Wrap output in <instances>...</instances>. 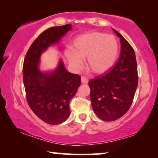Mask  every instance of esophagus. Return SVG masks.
Returning a JSON list of instances; mask_svg holds the SVG:
<instances>
[{
  "mask_svg": "<svg viewBox=\"0 0 158 158\" xmlns=\"http://www.w3.org/2000/svg\"><path fill=\"white\" fill-rule=\"evenodd\" d=\"M81 83H83V84H88V83H89V79H88L85 77L82 76L81 77Z\"/></svg>",
  "mask_w": 158,
  "mask_h": 158,
  "instance_id": "esophagus-1",
  "label": "esophagus"
}]
</instances>
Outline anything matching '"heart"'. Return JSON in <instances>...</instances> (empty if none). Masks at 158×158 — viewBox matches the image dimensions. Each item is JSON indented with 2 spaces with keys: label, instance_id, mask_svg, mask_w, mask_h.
<instances>
[{
  "label": "heart",
  "instance_id": "obj_1",
  "mask_svg": "<svg viewBox=\"0 0 158 158\" xmlns=\"http://www.w3.org/2000/svg\"><path fill=\"white\" fill-rule=\"evenodd\" d=\"M73 51L66 52L69 63L75 69L82 66L86 58L87 67L95 74L107 71L116 61L118 44L114 36L92 31L81 35L74 40Z\"/></svg>",
  "mask_w": 158,
  "mask_h": 158
}]
</instances>
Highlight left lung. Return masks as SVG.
Listing matches in <instances>:
<instances>
[{"label": "left lung", "instance_id": "8db88e82", "mask_svg": "<svg viewBox=\"0 0 158 158\" xmlns=\"http://www.w3.org/2000/svg\"><path fill=\"white\" fill-rule=\"evenodd\" d=\"M119 59L104 75L90 80V98L96 115L105 121H114L129 110L138 85L137 65L132 47L118 32Z\"/></svg>", "mask_w": 158, "mask_h": 158}]
</instances>
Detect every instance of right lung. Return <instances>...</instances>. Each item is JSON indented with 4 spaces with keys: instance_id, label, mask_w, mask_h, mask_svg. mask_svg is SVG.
<instances>
[{
    "instance_id": "right-lung-1",
    "label": "right lung",
    "mask_w": 158,
    "mask_h": 158,
    "mask_svg": "<svg viewBox=\"0 0 158 158\" xmlns=\"http://www.w3.org/2000/svg\"><path fill=\"white\" fill-rule=\"evenodd\" d=\"M71 29V24H65L45 30L32 43L23 60L26 100L33 113L49 125L60 124L69 117V102L81 84V77L67 71L61 60L54 72L42 73L38 68L39 58L42 52Z\"/></svg>"
}]
</instances>
